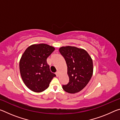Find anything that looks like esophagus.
Segmentation results:
<instances>
[{"mask_svg": "<svg viewBox=\"0 0 120 120\" xmlns=\"http://www.w3.org/2000/svg\"><path fill=\"white\" fill-rule=\"evenodd\" d=\"M56 76L58 77V76H59V72H58V71L56 72Z\"/></svg>", "mask_w": 120, "mask_h": 120, "instance_id": "esophagus-1", "label": "esophagus"}]
</instances>
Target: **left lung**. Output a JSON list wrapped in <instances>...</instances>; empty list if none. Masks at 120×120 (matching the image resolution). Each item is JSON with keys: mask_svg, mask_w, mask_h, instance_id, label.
Returning a JSON list of instances; mask_svg holds the SVG:
<instances>
[{"mask_svg": "<svg viewBox=\"0 0 120 120\" xmlns=\"http://www.w3.org/2000/svg\"><path fill=\"white\" fill-rule=\"evenodd\" d=\"M59 52L67 66L69 81L62 88L69 93H78L89 82L93 73L92 58L86 51L75 46H62Z\"/></svg>", "mask_w": 120, "mask_h": 120, "instance_id": "obj_1", "label": "left lung"}]
</instances>
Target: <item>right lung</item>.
Returning <instances> with one entry per match:
<instances>
[{"instance_id":"right-lung-1","label":"right lung","mask_w":120,"mask_h":120,"mask_svg":"<svg viewBox=\"0 0 120 120\" xmlns=\"http://www.w3.org/2000/svg\"><path fill=\"white\" fill-rule=\"evenodd\" d=\"M55 50L46 44H33L26 49L19 61V70L23 82L34 92L47 89L56 75L51 72L46 59Z\"/></svg>"}]
</instances>
